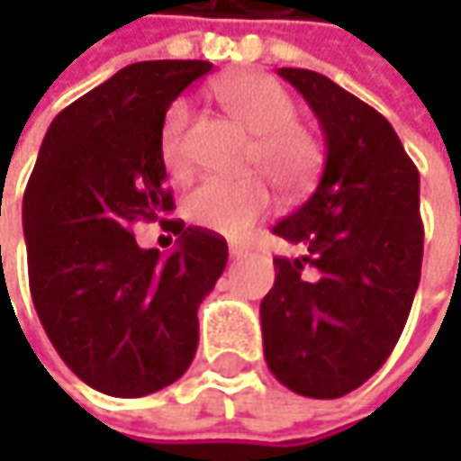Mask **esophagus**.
<instances>
[{
    "label": "esophagus",
    "mask_w": 461,
    "mask_h": 461,
    "mask_svg": "<svg viewBox=\"0 0 461 461\" xmlns=\"http://www.w3.org/2000/svg\"><path fill=\"white\" fill-rule=\"evenodd\" d=\"M228 251H230V258H243L249 254V249L246 246H240V243H230L228 246Z\"/></svg>",
    "instance_id": "34e87169"
}]
</instances>
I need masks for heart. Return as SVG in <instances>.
<instances>
[{
	"label": "heart",
	"mask_w": 461,
	"mask_h": 461,
	"mask_svg": "<svg viewBox=\"0 0 461 461\" xmlns=\"http://www.w3.org/2000/svg\"><path fill=\"white\" fill-rule=\"evenodd\" d=\"M215 95L249 133L257 135L251 161L264 168L276 185L293 189L308 179L321 158V146L308 128L294 122V99L279 81L267 74L246 71L218 81ZM186 128L189 104L176 99L167 110L158 135L161 158L171 174H182L186 168ZM269 186L258 176H207L189 189L185 212L200 228L222 236H240L269 210Z\"/></svg>",
	"instance_id": "b5f03b06"
}]
</instances>
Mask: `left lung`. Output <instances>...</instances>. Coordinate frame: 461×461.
<instances>
[{"label":"left lung","mask_w":461,"mask_h":461,"mask_svg":"<svg viewBox=\"0 0 461 461\" xmlns=\"http://www.w3.org/2000/svg\"><path fill=\"white\" fill-rule=\"evenodd\" d=\"M279 77L318 117L326 167L308 200L272 228L305 257L275 258V287L261 300L264 357L297 395L341 398L387 362L408 321L423 261L420 179L375 107L308 68Z\"/></svg>","instance_id":"obj_1"}]
</instances>
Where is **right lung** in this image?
Listing matches in <instances>:
<instances>
[{
	"instance_id": "add662e5",
	"label": "right lung",
	"mask_w": 461,
	"mask_h": 461,
	"mask_svg": "<svg viewBox=\"0 0 461 461\" xmlns=\"http://www.w3.org/2000/svg\"><path fill=\"white\" fill-rule=\"evenodd\" d=\"M207 61H140L56 115L23 200L30 294L66 366L104 395L143 398L176 382L197 351V308L228 243L167 218L174 200L158 135L171 102ZM179 235L168 258L132 222ZM171 239V236H168Z\"/></svg>"
}]
</instances>
